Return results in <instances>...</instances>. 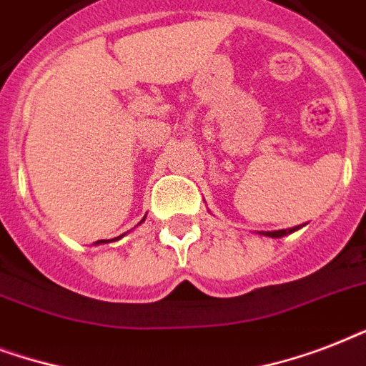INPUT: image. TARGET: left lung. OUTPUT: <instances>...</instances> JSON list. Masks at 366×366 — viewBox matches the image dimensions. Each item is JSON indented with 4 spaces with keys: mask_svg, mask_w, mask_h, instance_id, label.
Here are the masks:
<instances>
[{
    "mask_svg": "<svg viewBox=\"0 0 366 366\" xmlns=\"http://www.w3.org/2000/svg\"><path fill=\"white\" fill-rule=\"evenodd\" d=\"M295 229L296 228L289 229V232H287V229H277V232H258V235H266V237H283V235L290 234V232H295Z\"/></svg>",
    "mask_w": 366,
    "mask_h": 366,
    "instance_id": "8db88e82",
    "label": "left lung"
}]
</instances>
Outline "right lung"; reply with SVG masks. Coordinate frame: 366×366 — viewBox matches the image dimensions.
Returning <instances> with one entry per match:
<instances>
[{
    "label": "right lung",
    "mask_w": 366,
    "mask_h": 366,
    "mask_svg": "<svg viewBox=\"0 0 366 366\" xmlns=\"http://www.w3.org/2000/svg\"><path fill=\"white\" fill-rule=\"evenodd\" d=\"M140 222H144V220H140ZM97 243H108V241H106V239H102V241H97Z\"/></svg>",
    "instance_id": "1"
}]
</instances>
